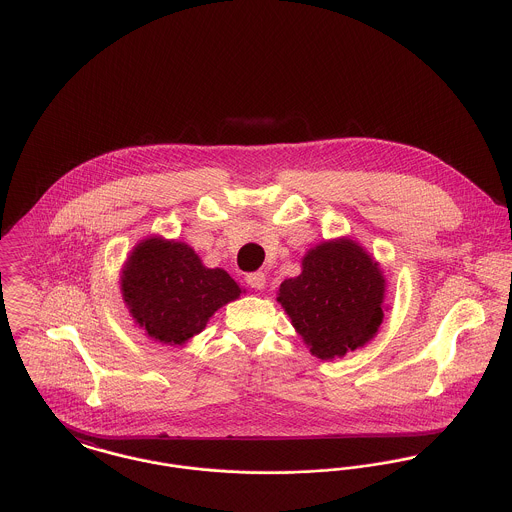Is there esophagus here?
I'll return each instance as SVG.
<instances>
[{
	"label": "esophagus",
	"instance_id": "1",
	"mask_svg": "<svg viewBox=\"0 0 512 512\" xmlns=\"http://www.w3.org/2000/svg\"><path fill=\"white\" fill-rule=\"evenodd\" d=\"M246 282L254 290H264L266 288V274L264 272H252L246 276Z\"/></svg>",
	"mask_w": 512,
	"mask_h": 512
}]
</instances>
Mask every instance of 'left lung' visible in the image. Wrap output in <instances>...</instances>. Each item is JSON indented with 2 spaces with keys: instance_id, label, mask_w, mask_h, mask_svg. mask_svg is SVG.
<instances>
[{
  "instance_id": "8db88e82",
  "label": "left lung",
  "mask_w": 512,
  "mask_h": 512,
  "mask_svg": "<svg viewBox=\"0 0 512 512\" xmlns=\"http://www.w3.org/2000/svg\"><path fill=\"white\" fill-rule=\"evenodd\" d=\"M386 280L378 262L351 238L321 242L301 260V274L284 280L278 301L295 331L321 361L366 345L382 323Z\"/></svg>"
}]
</instances>
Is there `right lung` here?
<instances>
[{"label":"right lung","mask_w":512,"mask_h":512,"mask_svg":"<svg viewBox=\"0 0 512 512\" xmlns=\"http://www.w3.org/2000/svg\"><path fill=\"white\" fill-rule=\"evenodd\" d=\"M120 290L134 321L163 345L187 343L242 293L224 270L203 266L189 244L161 236H149L130 252Z\"/></svg>","instance_id":"right-lung-1"}]
</instances>
